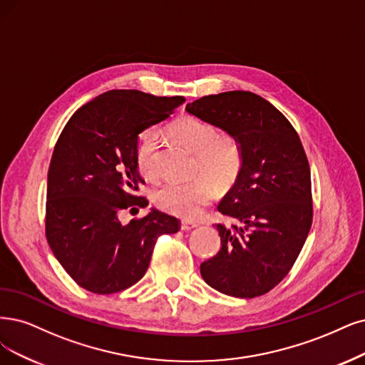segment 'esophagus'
Here are the masks:
<instances>
[{
	"instance_id": "1",
	"label": "esophagus",
	"mask_w": 365,
	"mask_h": 365,
	"mask_svg": "<svg viewBox=\"0 0 365 365\" xmlns=\"http://www.w3.org/2000/svg\"><path fill=\"white\" fill-rule=\"evenodd\" d=\"M197 227V224L195 222H192V221H182V230H185V232H187V230H192V228H195Z\"/></svg>"
}]
</instances>
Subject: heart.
<instances>
[{"instance_id":"obj_1","label":"heart","mask_w":365,"mask_h":365,"mask_svg":"<svg viewBox=\"0 0 365 365\" xmlns=\"http://www.w3.org/2000/svg\"><path fill=\"white\" fill-rule=\"evenodd\" d=\"M171 133L175 140L197 153L195 175L209 177L221 190L237 180L244 167V155L239 143L230 135L220 133L217 126L194 115L179 117L171 125ZM155 152V132H143L137 148V165L148 180L158 179ZM210 181L197 178L187 183L167 182L155 192V203L160 210L175 217L197 220L215 198V187Z\"/></svg>"}]
</instances>
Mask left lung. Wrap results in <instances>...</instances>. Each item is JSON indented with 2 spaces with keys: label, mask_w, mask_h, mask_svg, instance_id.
Instances as JSON below:
<instances>
[{
  "label": "left lung",
  "mask_w": 365,
  "mask_h": 365,
  "mask_svg": "<svg viewBox=\"0 0 365 365\" xmlns=\"http://www.w3.org/2000/svg\"><path fill=\"white\" fill-rule=\"evenodd\" d=\"M186 111L227 130L244 167L218 206L236 224H215L221 248L201 263L210 287L235 298L272 290L294 264L313 222L309 165L290 121L251 91L210 94Z\"/></svg>",
  "instance_id": "left-lung-1"
}]
</instances>
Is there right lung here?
<instances>
[{"instance_id":"1","label":"right lung","mask_w":365,"mask_h":365,"mask_svg":"<svg viewBox=\"0 0 365 365\" xmlns=\"http://www.w3.org/2000/svg\"><path fill=\"white\" fill-rule=\"evenodd\" d=\"M183 96L110 90L67 121L51 158L45 232L64 271L83 289L111 294L138 282L160 235L180 221L159 210L129 224L120 213L145 207L137 165L138 135L165 120Z\"/></svg>"}]
</instances>
